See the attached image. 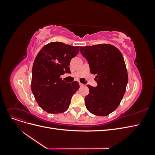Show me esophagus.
<instances>
[{
  "instance_id": "obj_1",
  "label": "esophagus",
  "mask_w": 155,
  "mask_h": 155,
  "mask_svg": "<svg viewBox=\"0 0 155 155\" xmlns=\"http://www.w3.org/2000/svg\"><path fill=\"white\" fill-rule=\"evenodd\" d=\"M79 86H80V87H83L84 85H83V83H79Z\"/></svg>"
}]
</instances>
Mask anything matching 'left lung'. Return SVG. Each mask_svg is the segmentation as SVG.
I'll return each instance as SVG.
<instances>
[{
  "label": "left lung",
  "mask_w": 155,
  "mask_h": 155,
  "mask_svg": "<svg viewBox=\"0 0 155 155\" xmlns=\"http://www.w3.org/2000/svg\"><path fill=\"white\" fill-rule=\"evenodd\" d=\"M91 72L96 74V87L88 85L85 97L87 110L97 116H107L116 109L122 100L128 83V74L120 51L109 44L80 46Z\"/></svg>",
  "instance_id": "1"
}]
</instances>
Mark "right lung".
I'll return each mask as SVG.
<instances>
[{
	"label": "right lung",
	"mask_w": 155,
	"mask_h": 155,
	"mask_svg": "<svg viewBox=\"0 0 155 155\" xmlns=\"http://www.w3.org/2000/svg\"><path fill=\"white\" fill-rule=\"evenodd\" d=\"M79 46L52 42L45 45L35 59L32 67L31 88L37 104L50 114L62 113L70 104L79 83H67L60 76L69 73L70 60L78 52Z\"/></svg>",
	"instance_id": "obj_1"
}]
</instances>
